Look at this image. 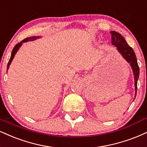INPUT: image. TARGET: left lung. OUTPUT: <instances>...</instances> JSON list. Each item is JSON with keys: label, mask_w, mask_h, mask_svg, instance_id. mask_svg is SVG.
<instances>
[{"label": "left lung", "mask_w": 147, "mask_h": 147, "mask_svg": "<svg viewBox=\"0 0 147 147\" xmlns=\"http://www.w3.org/2000/svg\"><path fill=\"white\" fill-rule=\"evenodd\" d=\"M112 35V44L117 48L118 52L120 53L122 57L126 60L127 62L129 63L130 66L133 71L134 76V85H135V97L136 96L137 92V82L140 74V70L138 65L137 59L136 57L134 51L131 47L128 46L127 43L126 42L125 39L123 37L116 31H111Z\"/></svg>", "instance_id": "obj_1"}]
</instances>
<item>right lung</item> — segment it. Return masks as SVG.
Returning a JSON list of instances; mask_svg holds the SVG:
<instances>
[{
	"label": "right lung",
	"instance_id": "1",
	"mask_svg": "<svg viewBox=\"0 0 147 147\" xmlns=\"http://www.w3.org/2000/svg\"><path fill=\"white\" fill-rule=\"evenodd\" d=\"M41 37H40V36H33V37H27V38H26V39H24V40L22 41L20 43H18V44H16V46L14 47L13 49V50H12L11 55L10 59H9V61L8 64H7V70L9 69V65H11V63L14 57H15L16 54L17 53V52L18 51V50H19V48L22 46V45L23 43L27 42V41H30L36 40V39H40Z\"/></svg>",
	"mask_w": 147,
	"mask_h": 147
}]
</instances>
